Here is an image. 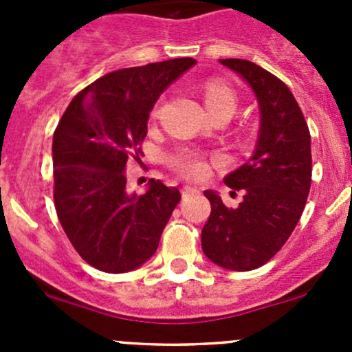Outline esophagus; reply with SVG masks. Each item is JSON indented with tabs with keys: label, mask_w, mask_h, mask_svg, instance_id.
Returning a JSON list of instances; mask_svg holds the SVG:
<instances>
[{
	"label": "esophagus",
	"mask_w": 352,
	"mask_h": 352,
	"mask_svg": "<svg viewBox=\"0 0 352 352\" xmlns=\"http://www.w3.org/2000/svg\"><path fill=\"white\" fill-rule=\"evenodd\" d=\"M197 192H199L197 187L186 186V187H184V189H182V197H184V199H187V197H190V196H196Z\"/></svg>",
	"instance_id": "1"
}]
</instances>
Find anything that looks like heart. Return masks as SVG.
<instances>
[{
    "label": "heart",
    "mask_w": 352,
    "mask_h": 352,
    "mask_svg": "<svg viewBox=\"0 0 352 352\" xmlns=\"http://www.w3.org/2000/svg\"><path fill=\"white\" fill-rule=\"evenodd\" d=\"M204 104L208 112H214L219 109L235 110L236 97L232 88L226 87L221 81H208L204 85ZM170 163L175 170L189 177H202L206 173V163L197 153L190 150H182L170 158Z\"/></svg>",
    "instance_id": "heart-1"
}]
</instances>
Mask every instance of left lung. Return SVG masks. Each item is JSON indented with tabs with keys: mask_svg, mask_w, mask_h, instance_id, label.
<instances>
[{
	"mask_svg": "<svg viewBox=\"0 0 352 352\" xmlns=\"http://www.w3.org/2000/svg\"><path fill=\"white\" fill-rule=\"evenodd\" d=\"M242 76L261 112L255 150L225 177L242 190L239 208H226L214 190H204L211 214L201 233L202 252L230 271H252L274 257L298 225L311 184L310 133L289 88L247 59H219Z\"/></svg>",
	"mask_w": 352,
	"mask_h": 352,
	"instance_id": "8db88e82",
	"label": "left lung"
}]
</instances>
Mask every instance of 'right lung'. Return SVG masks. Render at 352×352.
Here are the masks:
<instances>
[{"label":"right lung","instance_id":"add662e5","mask_svg":"<svg viewBox=\"0 0 352 352\" xmlns=\"http://www.w3.org/2000/svg\"><path fill=\"white\" fill-rule=\"evenodd\" d=\"M196 59L126 67L81 90L54 138V204L63 230L85 262L110 274L141 267L180 201L175 187L150 180L143 196L126 189V165L141 143L160 95Z\"/></svg>","mask_w":352,"mask_h":352}]
</instances>
